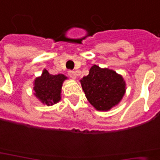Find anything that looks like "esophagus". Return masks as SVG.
Wrapping results in <instances>:
<instances>
[{
    "label": "esophagus",
    "mask_w": 160,
    "mask_h": 160,
    "mask_svg": "<svg viewBox=\"0 0 160 160\" xmlns=\"http://www.w3.org/2000/svg\"><path fill=\"white\" fill-rule=\"evenodd\" d=\"M68 75L70 76L72 79H73V80H75L76 77H77V75H76V72L73 71H68Z\"/></svg>",
    "instance_id": "obj_1"
}]
</instances>
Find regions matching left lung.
I'll return each instance as SVG.
<instances>
[{
    "instance_id": "1",
    "label": "left lung",
    "mask_w": 160,
    "mask_h": 160,
    "mask_svg": "<svg viewBox=\"0 0 160 160\" xmlns=\"http://www.w3.org/2000/svg\"><path fill=\"white\" fill-rule=\"evenodd\" d=\"M86 97L96 110L108 111L121 102L125 94L123 78L108 68L94 65L88 76L80 80Z\"/></svg>"
}]
</instances>
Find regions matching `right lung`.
<instances>
[{
  "label": "right lung",
  "instance_id": "obj_1",
  "mask_svg": "<svg viewBox=\"0 0 160 160\" xmlns=\"http://www.w3.org/2000/svg\"><path fill=\"white\" fill-rule=\"evenodd\" d=\"M66 79L64 74L52 75L44 69L42 75L38 77L34 81L35 96L47 106L58 102L61 99L62 85Z\"/></svg>",
  "mask_w": 160,
  "mask_h": 160
}]
</instances>
